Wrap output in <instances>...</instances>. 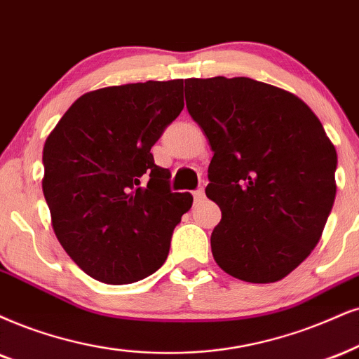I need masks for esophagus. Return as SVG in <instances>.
<instances>
[{
	"label": "esophagus",
	"mask_w": 359,
	"mask_h": 359,
	"mask_svg": "<svg viewBox=\"0 0 359 359\" xmlns=\"http://www.w3.org/2000/svg\"><path fill=\"white\" fill-rule=\"evenodd\" d=\"M193 198H194V203H201L205 200V189H196V191L193 193Z\"/></svg>",
	"instance_id": "obj_1"
}]
</instances>
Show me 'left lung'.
I'll return each mask as SVG.
<instances>
[{
	"mask_svg": "<svg viewBox=\"0 0 359 359\" xmlns=\"http://www.w3.org/2000/svg\"><path fill=\"white\" fill-rule=\"evenodd\" d=\"M188 111L210 140L206 196L221 210L211 233L218 266L274 283L320 241L336 196L338 156L311 108L251 78H189Z\"/></svg>",
	"mask_w": 359,
	"mask_h": 359,
	"instance_id": "left-lung-1",
	"label": "left lung"
}]
</instances>
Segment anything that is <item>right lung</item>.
Returning a JSON list of instances; mask_svg holds the SVG:
<instances>
[{
  "label": "right lung",
  "instance_id": "1",
  "mask_svg": "<svg viewBox=\"0 0 359 359\" xmlns=\"http://www.w3.org/2000/svg\"><path fill=\"white\" fill-rule=\"evenodd\" d=\"M183 108V79L101 88L79 96L46 138L53 231L95 280L130 285L166 261L193 196L168 189L151 146Z\"/></svg>",
  "mask_w": 359,
  "mask_h": 359
}]
</instances>
